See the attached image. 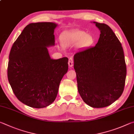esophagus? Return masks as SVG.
I'll return each instance as SVG.
<instances>
[{
  "instance_id": "1",
  "label": "esophagus",
  "mask_w": 134,
  "mask_h": 134,
  "mask_svg": "<svg viewBox=\"0 0 134 134\" xmlns=\"http://www.w3.org/2000/svg\"><path fill=\"white\" fill-rule=\"evenodd\" d=\"M68 64H69V66L70 67H72L73 66V64H74V61H73V59L72 58H70L69 59V62H68Z\"/></svg>"
}]
</instances>
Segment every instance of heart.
I'll list each match as a JSON object with an SVG mask.
<instances>
[{
    "mask_svg": "<svg viewBox=\"0 0 134 134\" xmlns=\"http://www.w3.org/2000/svg\"><path fill=\"white\" fill-rule=\"evenodd\" d=\"M63 42L65 44H77L81 42L83 45L90 44L92 41V38L85 31L77 30L74 31L63 35L62 38Z\"/></svg>",
    "mask_w": 134,
    "mask_h": 134,
    "instance_id": "b5f03b06",
    "label": "heart"
}]
</instances>
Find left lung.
<instances>
[{
    "label": "left lung",
    "mask_w": 134,
    "mask_h": 134,
    "mask_svg": "<svg viewBox=\"0 0 134 134\" xmlns=\"http://www.w3.org/2000/svg\"><path fill=\"white\" fill-rule=\"evenodd\" d=\"M100 31L94 47L74 56L79 94L83 101L95 108L111 105L124 92L126 66L121 43L112 29L94 22Z\"/></svg>",
    "instance_id": "obj_1"
}]
</instances>
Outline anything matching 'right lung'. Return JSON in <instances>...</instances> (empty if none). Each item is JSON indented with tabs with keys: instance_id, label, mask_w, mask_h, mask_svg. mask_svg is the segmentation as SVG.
Returning a JSON list of instances; mask_svg holds the SVG:
<instances>
[{
	"instance_id": "1",
	"label": "right lung",
	"mask_w": 134,
	"mask_h": 134,
	"mask_svg": "<svg viewBox=\"0 0 134 134\" xmlns=\"http://www.w3.org/2000/svg\"><path fill=\"white\" fill-rule=\"evenodd\" d=\"M57 25L53 22L28 25L10 49L9 82L18 99L32 108H45L53 103L67 72L68 58L51 59L47 48L54 45Z\"/></svg>"
}]
</instances>
